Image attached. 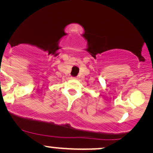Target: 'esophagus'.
Wrapping results in <instances>:
<instances>
[{
    "label": "esophagus",
    "instance_id": "1",
    "mask_svg": "<svg viewBox=\"0 0 153 153\" xmlns=\"http://www.w3.org/2000/svg\"><path fill=\"white\" fill-rule=\"evenodd\" d=\"M71 78H72L73 80H76V79H77V78H75V77H72Z\"/></svg>",
    "mask_w": 153,
    "mask_h": 153
}]
</instances>
